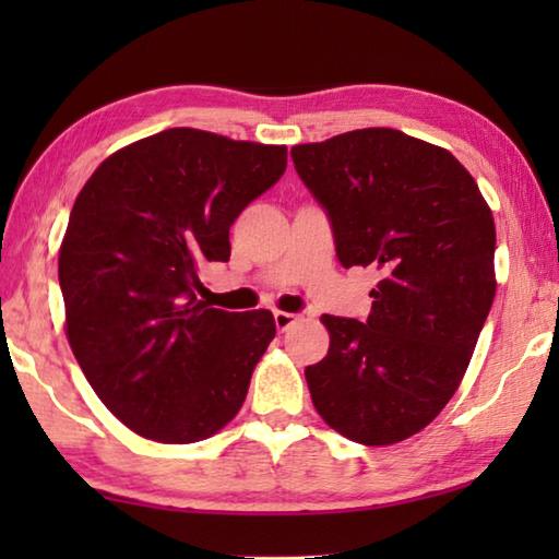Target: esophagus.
<instances>
[{"label":"esophagus","mask_w":559,"mask_h":559,"mask_svg":"<svg viewBox=\"0 0 559 559\" xmlns=\"http://www.w3.org/2000/svg\"><path fill=\"white\" fill-rule=\"evenodd\" d=\"M273 320H276V328L281 330H288L293 323H296L298 320V316H293V313H283V310H276V313H273Z\"/></svg>","instance_id":"1"}]
</instances>
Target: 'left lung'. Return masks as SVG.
Masks as SVG:
<instances>
[{
	"label": "left lung",
	"mask_w": 559,
	"mask_h": 559,
	"mask_svg": "<svg viewBox=\"0 0 559 559\" xmlns=\"http://www.w3.org/2000/svg\"><path fill=\"white\" fill-rule=\"evenodd\" d=\"M293 165L333 226L345 269L380 273L362 320L323 316L306 380L328 427L365 447L421 431L466 374L496 298V224L449 150L392 128L296 145Z\"/></svg>",
	"instance_id": "obj_1"
}]
</instances>
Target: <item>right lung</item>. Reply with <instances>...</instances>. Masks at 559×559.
<instances>
[{"label": "right lung", "instance_id": "1", "mask_svg": "<svg viewBox=\"0 0 559 559\" xmlns=\"http://www.w3.org/2000/svg\"><path fill=\"white\" fill-rule=\"evenodd\" d=\"M288 150L169 128L83 185L59 253L66 335L100 402L140 437L194 443L226 427L276 335L271 310L197 298L229 229L286 173Z\"/></svg>", "mask_w": 559, "mask_h": 559}]
</instances>
